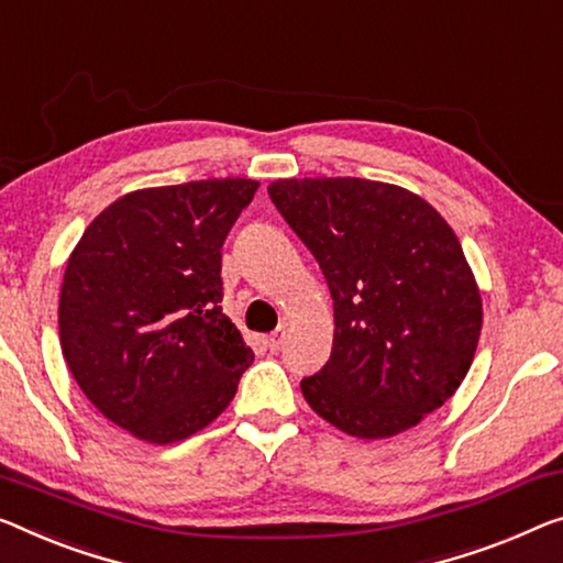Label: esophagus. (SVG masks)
I'll use <instances>...</instances> for the list:
<instances>
[{
  "label": "esophagus",
  "mask_w": 563,
  "mask_h": 563,
  "mask_svg": "<svg viewBox=\"0 0 563 563\" xmlns=\"http://www.w3.org/2000/svg\"><path fill=\"white\" fill-rule=\"evenodd\" d=\"M285 335H288V333H285V325H280L278 331L271 333V335H267V339H265L267 349H271V351H280L283 343H285Z\"/></svg>",
  "instance_id": "34e87169"
}]
</instances>
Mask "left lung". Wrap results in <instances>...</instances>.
I'll return each instance as SVG.
<instances>
[{
  "mask_svg": "<svg viewBox=\"0 0 563 563\" xmlns=\"http://www.w3.org/2000/svg\"><path fill=\"white\" fill-rule=\"evenodd\" d=\"M267 195L333 298L331 358L300 382L310 409L362 440L422 422L463 384L483 329L481 290L455 232L397 184L278 179Z\"/></svg>",
  "mask_w": 563,
  "mask_h": 563,
  "instance_id": "1",
  "label": "left lung"
}]
</instances>
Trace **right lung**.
<instances>
[{"mask_svg":"<svg viewBox=\"0 0 563 563\" xmlns=\"http://www.w3.org/2000/svg\"><path fill=\"white\" fill-rule=\"evenodd\" d=\"M260 184L139 189L106 207L67 260L60 346L98 412L151 444L214 422L253 364L222 313V245Z\"/></svg>","mask_w":563,"mask_h":563,"instance_id":"obj_1","label":"right lung"}]
</instances>
